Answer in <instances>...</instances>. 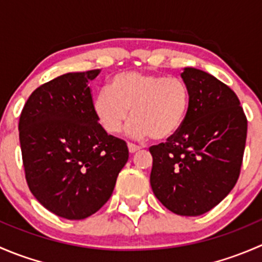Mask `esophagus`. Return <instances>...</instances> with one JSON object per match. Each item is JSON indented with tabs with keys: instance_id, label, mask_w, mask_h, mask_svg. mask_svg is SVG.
<instances>
[{
	"instance_id": "34e87169",
	"label": "esophagus",
	"mask_w": 262,
	"mask_h": 262,
	"mask_svg": "<svg viewBox=\"0 0 262 262\" xmlns=\"http://www.w3.org/2000/svg\"><path fill=\"white\" fill-rule=\"evenodd\" d=\"M128 148H129V152L130 153H136L141 149V147L136 146V144H133V143H128Z\"/></svg>"
}]
</instances>
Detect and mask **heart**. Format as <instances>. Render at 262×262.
Here are the masks:
<instances>
[{"mask_svg":"<svg viewBox=\"0 0 262 262\" xmlns=\"http://www.w3.org/2000/svg\"><path fill=\"white\" fill-rule=\"evenodd\" d=\"M190 104L186 83L178 77H163L144 72H123L114 76L109 89L100 90L94 112L109 134L121 130L129 118L132 138L156 141L172 137L181 128Z\"/></svg>","mask_w":262,"mask_h":262,"instance_id":"b5f03b06","label":"heart"}]
</instances>
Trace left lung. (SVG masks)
Listing matches in <instances>:
<instances>
[{
	"label": "left lung",
	"mask_w": 262,
	"mask_h": 262,
	"mask_svg": "<svg viewBox=\"0 0 262 262\" xmlns=\"http://www.w3.org/2000/svg\"><path fill=\"white\" fill-rule=\"evenodd\" d=\"M190 104L181 128L149 148L150 186L172 213L195 216L218 205L236 185L247 137V118L233 90L204 71L181 73Z\"/></svg>",
	"instance_id": "1"
}]
</instances>
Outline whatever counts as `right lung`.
<instances>
[{
    "label": "right lung",
    "instance_id": "add662e5",
    "mask_svg": "<svg viewBox=\"0 0 262 262\" xmlns=\"http://www.w3.org/2000/svg\"><path fill=\"white\" fill-rule=\"evenodd\" d=\"M100 70L72 72L39 86L18 121L28 186L62 218L92 215L110 199L129 157L125 142L105 132L94 112L89 82Z\"/></svg>",
    "mask_w": 262,
    "mask_h": 262
}]
</instances>
